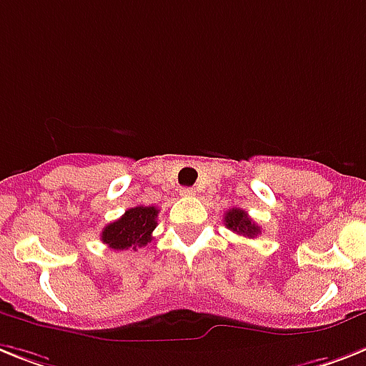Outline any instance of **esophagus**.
<instances>
[{"label": "esophagus", "instance_id": "34e87169", "mask_svg": "<svg viewBox=\"0 0 366 366\" xmlns=\"http://www.w3.org/2000/svg\"><path fill=\"white\" fill-rule=\"evenodd\" d=\"M179 194L185 196V198H192V196H196V190L190 189V187H185V189H181Z\"/></svg>", "mask_w": 366, "mask_h": 366}]
</instances>
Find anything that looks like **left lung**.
<instances>
[{
    "label": "left lung",
    "instance_id": "obj_1",
    "mask_svg": "<svg viewBox=\"0 0 366 366\" xmlns=\"http://www.w3.org/2000/svg\"><path fill=\"white\" fill-rule=\"evenodd\" d=\"M224 222L226 228H230L237 235H243V237H249V239H252V237L259 234V226L247 215V211L239 209V207L226 211Z\"/></svg>",
    "mask_w": 366,
    "mask_h": 366
}]
</instances>
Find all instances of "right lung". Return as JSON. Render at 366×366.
<instances>
[{"instance_id":"1","label":"right lung","mask_w":366,"mask_h":366,"mask_svg":"<svg viewBox=\"0 0 366 366\" xmlns=\"http://www.w3.org/2000/svg\"><path fill=\"white\" fill-rule=\"evenodd\" d=\"M159 209L149 205H138L125 211L122 219L104 226L101 234L102 243H107L114 250H136L138 247L149 243L153 239V230L157 228Z\"/></svg>"}]
</instances>
